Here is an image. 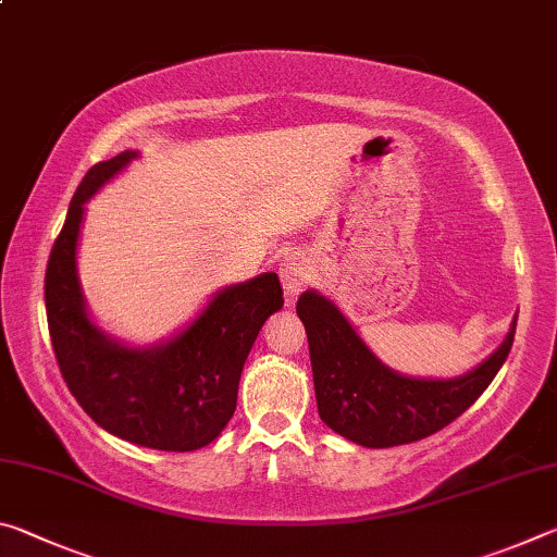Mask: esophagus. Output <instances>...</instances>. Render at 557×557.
Listing matches in <instances>:
<instances>
[{
  "instance_id": "34e87169",
  "label": "esophagus",
  "mask_w": 557,
  "mask_h": 557,
  "mask_svg": "<svg viewBox=\"0 0 557 557\" xmlns=\"http://www.w3.org/2000/svg\"><path fill=\"white\" fill-rule=\"evenodd\" d=\"M280 280H282V287H285V292H287V301L292 305L299 292L309 285V280H312V268H309V260L305 256H299V252H295V256H287L280 265Z\"/></svg>"
}]
</instances>
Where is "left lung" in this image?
I'll list each match as a JSON object with an SVG mask.
<instances>
[{
    "mask_svg": "<svg viewBox=\"0 0 557 557\" xmlns=\"http://www.w3.org/2000/svg\"><path fill=\"white\" fill-rule=\"evenodd\" d=\"M307 329L317 408L329 428L356 445L383 449L435 435L457 420L511 351L516 317L496 351L457 379H408L385 366L332 299L307 289L297 299Z\"/></svg>",
    "mask_w": 557,
    "mask_h": 557,
    "instance_id": "left-lung-1",
    "label": "left lung"
}]
</instances>
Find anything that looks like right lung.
Masks as SVG:
<instances>
[{
	"instance_id": "obj_1",
	"label": "right lung",
	"mask_w": 557,
	"mask_h": 557,
	"mask_svg": "<svg viewBox=\"0 0 557 557\" xmlns=\"http://www.w3.org/2000/svg\"><path fill=\"white\" fill-rule=\"evenodd\" d=\"M139 152L88 169L46 268V317L55 361L73 398L102 430L139 447L201 449L235 412L240 373L262 324L282 309L275 272L223 287L169 342L137 348L92 322L78 282V235L86 201Z\"/></svg>"
}]
</instances>
